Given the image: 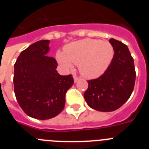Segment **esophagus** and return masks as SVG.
Segmentation results:
<instances>
[{
    "mask_svg": "<svg viewBox=\"0 0 149 149\" xmlns=\"http://www.w3.org/2000/svg\"><path fill=\"white\" fill-rule=\"evenodd\" d=\"M79 79H80V77H77V76H74V83L77 82V81H79Z\"/></svg>",
    "mask_w": 149,
    "mask_h": 149,
    "instance_id": "34e87169",
    "label": "esophagus"
}]
</instances>
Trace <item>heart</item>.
I'll list each match as a JSON object with an SVG mask.
<instances>
[{
	"label": "heart",
	"mask_w": 149,
	"mask_h": 149,
	"mask_svg": "<svg viewBox=\"0 0 149 149\" xmlns=\"http://www.w3.org/2000/svg\"><path fill=\"white\" fill-rule=\"evenodd\" d=\"M113 48L108 42L100 39H84L71 43L58 52L56 60L63 68L70 69L72 63L86 78H96L105 72L113 56Z\"/></svg>",
	"instance_id": "1"
}]
</instances>
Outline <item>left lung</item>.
Instances as JSON below:
<instances>
[{
	"label": "left lung",
	"mask_w": 149,
	"mask_h": 149,
	"mask_svg": "<svg viewBox=\"0 0 149 149\" xmlns=\"http://www.w3.org/2000/svg\"><path fill=\"white\" fill-rule=\"evenodd\" d=\"M113 57L104 73L88 81L84 98L91 108L101 112L119 109L128 100L134 90L136 72L134 59L127 45L114 39L109 40Z\"/></svg>",
	"instance_id": "8db88e82"
}]
</instances>
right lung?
Here are the masks:
<instances>
[{"instance_id":"add662e5","label":"right lung","mask_w":149,"mask_h":149,"mask_svg":"<svg viewBox=\"0 0 149 149\" xmlns=\"http://www.w3.org/2000/svg\"><path fill=\"white\" fill-rule=\"evenodd\" d=\"M49 40L30 45L14 65V92L23 111L34 119H49L62 112L65 93L74 84L72 74L60 75L57 63L47 56Z\"/></svg>"}]
</instances>
